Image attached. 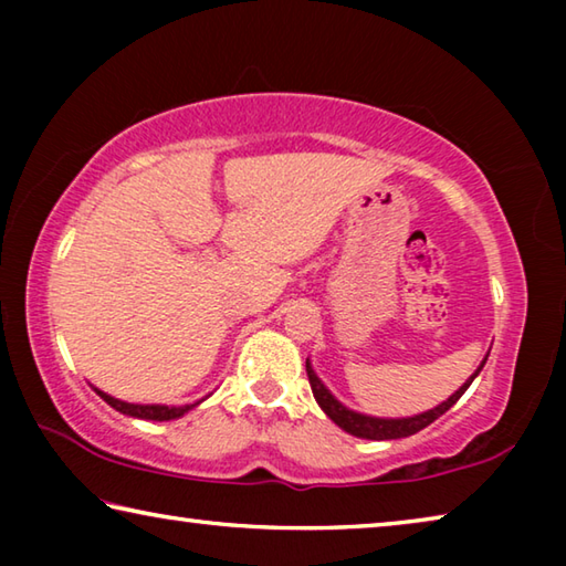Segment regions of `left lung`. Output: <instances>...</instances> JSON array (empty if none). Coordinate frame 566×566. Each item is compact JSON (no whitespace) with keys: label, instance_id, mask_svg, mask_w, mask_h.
Instances as JSON below:
<instances>
[{"label":"left lung","instance_id":"obj_1","mask_svg":"<svg viewBox=\"0 0 566 566\" xmlns=\"http://www.w3.org/2000/svg\"><path fill=\"white\" fill-rule=\"evenodd\" d=\"M490 357V354H486ZM486 357L482 359V364H479L476 371L472 377H469L462 387H459L452 397H449L447 401H442V405L429 409V411H421V415H415V417H401V419H381V417H369V415H359V411H352L342 405V401L334 399L332 391L322 385V379L314 375L312 364L310 359H306V377H310V385H312V395L314 399H317V405L322 407L324 415H327L334 424L342 427L344 432H349L354 437L359 439H377V442H381V439H401V437H411L421 432V429L432 424L434 419H439L444 415V411L449 407H454L459 397L464 395V391L469 389V385H472L474 377L482 371Z\"/></svg>","mask_w":566,"mask_h":566}]
</instances>
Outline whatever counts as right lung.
<instances>
[{"label": "right lung", "mask_w": 566, "mask_h": 566, "mask_svg": "<svg viewBox=\"0 0 566 566\" xmlns=\"http://www.w3.org/2000/svg\"><path fill=\"white\" fill-rule=\"evenodd\" d=\"M94 391L107 401L109 407H114L117 411H122V415L127 417H137V419H151V421H169V419H179L181 415H187L189 409H195L197 405H185V407H167V405H132V401H122V399H114L109 397L107 391H102L94 387Z\"/></svg>", "instance_id": "right-lung-1"}]
</instances>
